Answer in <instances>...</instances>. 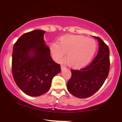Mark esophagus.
<instances>
[{
  "instance_id": "esophagus-1",
  "label": "esophagus",
  "mask_w": 122,
  "mask_h": 122,
  "mask_svg": "<svg viewBox=\"0 0 122 122\" xmlns=\"http://www.w3.org/2000/svg\"><path fill=\"white\" fill-rule=\"evenodd\" d=\"M61 69H62H62H64L66 68V66L64 65H61Z\"/></svg>"
}]
</instances>
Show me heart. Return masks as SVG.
Wrapping results in <instances>:
<instances>
[{
  "label": "heart",
  "mask_w": 122,
  "mask_h": 122,
  "mask_svg": "<svg viewBox=\"0 0 122 122\" xmlns=\"http://www.w3.org/2000/svg\"><path fill=\"white\" fill-rule=\"evenodd\" d=\"M97 45L93 39L84 36L68 35L61 37L58 43L50 46V52L56 61L61 62L66 56L68 65L75 68H81L91 60L96 50Z\"/></svg>",
  "instance_id": "b5f03b06"
}]
</instances>
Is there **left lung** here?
Segmentation results:
<instances>
[{
  "label": "left lung",
  "mask_w": 122,
  "mask_h": 122,
  "mask_svg": "<svg viewBox=\"0 0 122 122\" xmlns=\"http://www.w3.org/2000/svg\"><path fill=\"white\" fill-rule=\"evenodd\" d=\"M98 53L91 64L80 69H71L72 76L67 89L72 95L80 99L90 97L101 88L110 71V50L100 38Z\"/></svg>",
  "instance_id": "8db88e82"
}]
</instances>
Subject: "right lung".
Segmentation results:
<instances>
[{"instance_id":"1","label":"right lung","mask_w":122,"mask_h":122,"mask_svg":"<svg viewBox=\"0 0 122 122\" xmlns=\"http://www.w3.org/2000/svg\"><path fill=\"white\" fill-rule=\"evenodd\" d=\"M45 33L41 30L25 33L14 45L12 76L18 87L29 96H39L48 91L53 78L61 71L60 64L50 56Z\"/></svg>"}]
</instances>
